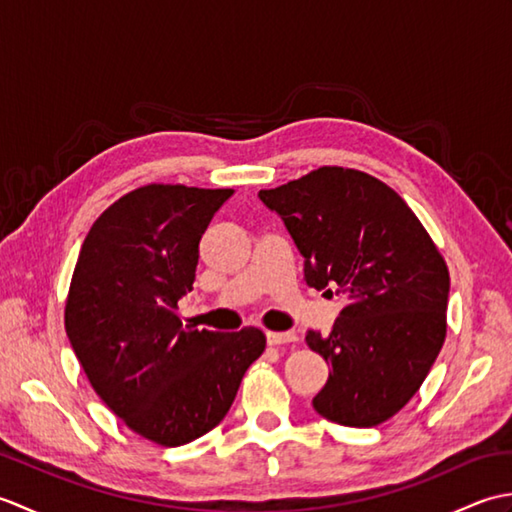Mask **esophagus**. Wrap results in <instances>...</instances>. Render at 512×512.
Listing matches in <instances>:
<instances>
[{"label": "esophagus", "mask_w": 512, "mask_h": 512, "mask_svg": "<svg viewBox=\"0 0 512 512\" xmlns=\"http://www.w3.org/2000/svg\"><path fill=\"white\" fill-rule=\"evenodd\" d=\"M266 341L268 345H288L297 343L299 336L295 332H266Z\"/></svg>", "instance_id": "obj_1"}]
</instances>
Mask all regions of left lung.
Returning <instances> with one entry per match:
<instances>
[{
	"mask_svg": "<svg viewBox=\"0 0 512 512\" xmlns=\"http://www.w3.org/2000/svg\"><path fill=\"white\" fill-rule=\"evenodd\" d=\"M303 255V277L345 308L306 343L328 363L312 400L345 427H376L420 389L447 336L449 268L400 195L369 173L319 167L259 191Z\"/></svg>",
	"mask_w": 512,
	"mask_h": 512,
	"instance_id": "obj_1",
	"label": "left lung"
}]
</instances>
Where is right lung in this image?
Here are the masks:
<instances>
[{"label": "right lung", "mask_w": 512, "mask_h": 512, "mask_svg": "<svg viewBox=\"0 0 512 512\" xmlns=\"http://www.w3.org/2000/svg\"><path fill=\"white\" fill-rule=\"evenodd\" d=\"M233 189L147 184L90 228L65 301V332L96 394L129 429L162 447L209 433L262 356L257 328H184L200 239Z\"/></svg>", "instance_id": "right-lung-1"}]
</instances>
